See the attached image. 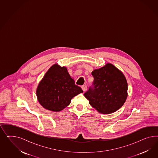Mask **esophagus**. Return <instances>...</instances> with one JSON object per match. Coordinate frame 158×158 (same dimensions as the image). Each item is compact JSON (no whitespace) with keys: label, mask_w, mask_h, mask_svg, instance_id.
<instances>
[{"label":"esophagus","mask_w":158,"mask_h":158,"mask_svg":"<svg viewBox=\"0 0 158 158\" xmlns=\"http://www.w3.org/2000/svg\"><path fill=\"white\" fill-rule=\"evenodd\" d=\"M81 89H82V90H83V91H86L87 90V86L86 85H83V86H81Z\"/></svg>","instance_id":"esophagus-1"}]
</instances>
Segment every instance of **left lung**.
Returning a JSON list of instances; mask_svg holds the SVG:
<instances>
[{"label":"left lung","instance_id":"8db88e82","mask_svg":"<svg viewBox=\"0 0 158 158\" xmlns=\"http://www.w3.org/2000/svg\"><path fill=\"white\" fill-rule=\"evenodd\" d=\"M92 86L84 93L98 112L110 114L118 110L127 97V83L123 73L110 63L91 72Z\"/></svg>","mask_w":158,"mask_h":158}]
</instances>
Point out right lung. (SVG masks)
<instances>
[{
    "mask_svg": "<svg viewBox=\"0 0 158 158\" xmlns=\"http://www.w3.org/2000/svg\"><path fill=\"white\" fill-rule=\"evenodd\" d=\"M81 93L83 90L75 84L67 68L57 64L49 68L36 89V96L40 105L54 112L66 108L73 97Z\"/></svg>",
    "mask_w": 158,
    "mask_h": 158,
    "instance_id": "add662e5",
    "label": "right lung"
}]
</instances>
